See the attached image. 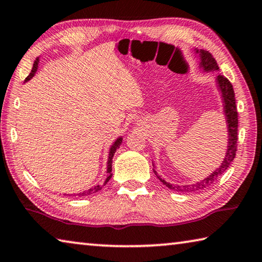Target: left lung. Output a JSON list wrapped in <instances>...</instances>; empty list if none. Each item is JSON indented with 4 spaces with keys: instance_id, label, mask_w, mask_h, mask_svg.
<instances>
[{
    "instance_id": "8db88e82",
    "label": "left lung",
    "mask_w": 262,
    "mask_h": 262,
    "mask_svg": "<svg viewBox=\"0 0 262 262\" xmlns=\"http://www.w3.org/2000/svg\"><path fill=\"white\" fill-rule=\"evenodd\" d=\"M200 55V67L203 68L205 72H211V70H219V66H217L216 60L212 57L209 52L203 51V50H196L195 51ZM217 84H219L220 91L222 92V98H223L224 103V114L225 119L228 122V133H229V142H228V149L227 154H225V158L223 163L221 164L219 168L212 172V173L207 177L200 183L192 184V185H172L166 183L165 180L162 179L161 177L157 176V178L162 181V183L168 187L170 189L177 190V192H195V190H200L210 186L216 179H219L220 177L227 171V168L231 165L232 161L236 157L237 151V140H238V112L236 107V98H234V91L232 88V84L230 83L227 77H224L223 75H219L216 78ZM155 174H157V172L154 170Z\"/></svg>"
}]
</instances>
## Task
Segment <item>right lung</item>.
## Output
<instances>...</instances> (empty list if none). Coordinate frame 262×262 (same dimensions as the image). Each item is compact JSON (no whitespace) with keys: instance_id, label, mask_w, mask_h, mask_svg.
I'll use <instances>...</instances> for the list:
<instances>
[{"instance_id":"right-lung-1","label":"right lung","mask_w":262,"mask_h":262,"mask_svg":"<svg viewBox=\"0 0 262 262\" xmlns=\"http://www.w3.org/2000/svg\"><path fill=\"white\" fill-rule=\"evenodd\" d=\"M38 63H39V57H37V59H35L34 63H33V67H32V70H31V73H30L29 76L25 78V82L30 81V79L34 76V74H35V72H37V69H38ZM121 143H122V137H119V139H117V141L114 142L113 145H112V147H111V149H110L108 161H107V174H108V176H107V178H106V180H105V183H104L103 186H105L106 184H107V181L111 179V177H112V173H111V172H112V159H113V156H114L115 151H117V149H118L119 147H120ZM103 186H101V185H97V186H95V187H91L90 189L84 190V192L78 193V194H76V195H78V196H86V195H91V194H94V193L99 192V190L101 189V187H103ZM76 195H75V196H76Z\"/></svg>"}]
</instances>
